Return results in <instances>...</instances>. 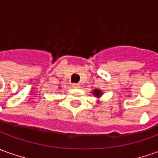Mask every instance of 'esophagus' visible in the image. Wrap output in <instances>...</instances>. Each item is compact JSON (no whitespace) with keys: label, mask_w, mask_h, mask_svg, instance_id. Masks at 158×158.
I'll list each match as a JSON object with an SVG mask.
<instances>
[{"label":"esophagus","mask_w":158,"mask_h":158,"mask_svg":"<svg viewBox=\"0 0 158 158\" xmlns=\"http://www.w3.org/2000/svg\"><path fill=\"white\" fill-rule=\"evenodd\" d=\"M73 87H74V88H79L80 87V85L77 84V83H74V84H73Z\"/></svg>","instance_id":"1"}]
</instances>
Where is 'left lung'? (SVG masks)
<instances>
[{
	"label": "left lung",
	"instance_id": "1",
	"mask_svg": "<svg viewBox=\"0 0 158 158\" xmlns=\"http://www.w3.org/2000/svg\"><path fill=\"white\" fill-rule=\"evenodd\" d=\"M101 92L100 91V90H94V94L95 96H97V97L101 95Z\"/></svg>",
	"mask_w": 158,
	"mask_h": 158
}]
</instances>
